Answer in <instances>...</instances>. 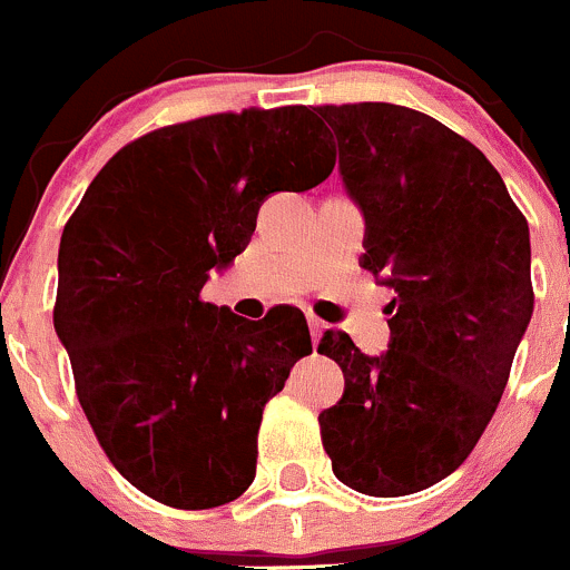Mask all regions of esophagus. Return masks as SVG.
<instances>
[{"mask_svg": "<svg viewBox=\"0 0 570 570\" xmlns=\"http://www.w3.org/2000/svg\"><path fill=\"white\" fill-rule=\"evenodd\" d=\"M306 320H308V331H312V342L317 345L320 336H323V331L328 328V325H325L320 317H314V314H306Z\"/></svg>", "mask_w": 570, "mask_h": 570, "instance_id": "esophagus-1", "label": "esophagus"}]
</instances>
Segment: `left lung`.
<instances>
[{
    "instance_id": "8db88e82",
    "label": "left lung",
    "mask_w": 570,
    "mask_h": 570,
    "mask_svg": "<svg viewBox=\"0 0 570 570\" xmlns=\"http://www.w3.org/2000/svg\"><path fill=\"white\" fill-rule=\"evenodd\" d=\"M314 110L364 217L362 267L397 292L384 353L345 331L320 340L345 375L320 434L342 484L417 493L468 460L504 395L534 306L529 225L484 153L432 116L390 102Z\"/></svg>"
}]
</instances>
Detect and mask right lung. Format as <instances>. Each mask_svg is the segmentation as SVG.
<instances>
[{
    "mask_svg": "<svg viewBox=\"0 0 570 570\" xmlns=\"http://www.w3.org/2000/svg\"><path fill=\"white\" fill-rule=\"evenodd\" d=\"M331 169L306 105L203 116L121 147L66 223L55 331L99 445L150 499L208 510L250 488L264 403L312 336L297 308L250 323L200 289L269 195Z\"/></svg>",
    "mask_w": 570,
    "mask_h": 570,
    "instance_id": "add662e5",
    "label": "right lung"
}]
</instances>
